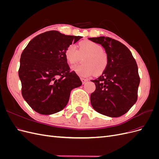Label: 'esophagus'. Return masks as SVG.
<instances>
[{
  "instance_id": "34e87169",
  "label": "esophagus",
  "mask_w": 159,
  "mask_h": 159,
  "mask_svg": "<svg viewBox=\"0 0 159 159\" xmlns=\"http://www.w3.org/2000/svg\"><path fill=\"white\" fill-rule=\"evenodd\" d=\"M80 80H81V82H82V84H85L86 81H88V80L87 79H85V78H80Z\"/></svg>"
}]
</instances>
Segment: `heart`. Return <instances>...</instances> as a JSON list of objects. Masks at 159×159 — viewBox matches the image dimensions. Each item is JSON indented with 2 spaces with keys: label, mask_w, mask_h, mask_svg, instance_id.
<instances>
[{
  "label": "heart",
  "mask_w": 159,
  "mask_h": 159,
  "mask_svg": "<svg viewBox=\"0 0 159 159\" xmlns=\"http://www.w3.org/2000/svg\"><path fill=\"white\" fill-rule=\"evenodd\" d=\"M67 61L74 65L83 57L82 64L72 67L77 74L82 77H89L93 73L95 75L102 74L107 68L109 56L103 47L91 40H83L78 44V50L75 45L70 44L64 52Z\"/></svg>",
  "instance_id": "obj_1"
}]
</instances>
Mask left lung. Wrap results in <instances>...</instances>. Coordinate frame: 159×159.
<instances>
[{
	"instance_id": "8db88e82",
	"label": "left lung",
	"mask_w": 159,
	"mask_h": 159,
	"mask_svg": "<svg viewBox=\"0 0 159 159\" xmlns=\"http://www.w3.org/2000/svg\"><path fill=\"white\" fill-rule=\"evenodd\" d=\"M102 45L109 56L107 68L98 79L92 80L95 90L91 103L98 113L111 117L125 114L137 100L140 77L136 61L131 51L111 38H90Z\"/></svg>"
}]
</instances>
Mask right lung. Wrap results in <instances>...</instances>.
I'll list each match as a JSON object with an SVG mask.
<instances>
[{"label":"right lung","mask_w":159,"mask_h":159,"mask_svg":"<svg viewBox=\"0 0 159 159\" xmlns=\"http://www.w3.org/2000/svg\"><path fill=\"white\" fill-rule=\"evenodd\" d=\"M81 38L51 30L34 38L23 50L18 70L21 92L37 113L50 115L62 110L71 89L82 84L64 55L68 46Z\"/></svg>","instance_id":"right-lung-1"}]
</instances>
